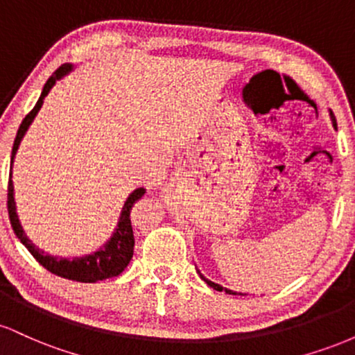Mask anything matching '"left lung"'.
<instances>
[{
  "label": "left lung",
  "mask_w": 355,
  "mask_h": 355,
  "mask_svg": "<svg viewBox=\"0 0 355 355\" xmlns=\"http://www.w3.org/2000/svg\"><path fill=\"white\" fill-rule=\"evenodd\" d=\"M331 116H332V120H334V123H336V116L332 115V112H331ZM198 274H200V272H198ZM200 277H202V280H205L207 284L210 285L211 288H215V291H218V292H222V291H225L227 294H235V292H232V291H229V288H223L222 285H218V284H215V282H211V280H209V279H205V277H203L202 274H200Z\"/></svg>",
  "instance_id": "left-lung-1"
}]
</instances>
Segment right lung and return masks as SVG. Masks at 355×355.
Returning a JSON list of instances; mask_svg holds the SVG:
<instances>
[{
    "instance_id": "right-lung-1",
    "label": "right lung",
    "mask_w": 355,
    "mask_h": 355,
    "mask_svg": "<svg viewBox=\"0 0 355 355\" xmlns=\"http://www.w3.org/2000/svg\"><path fill=\"white\" fill-rule=\"evenodd\" d=\"M71 70V64H61L53 75L48 78L44 83V88L42 92V96L36 101L35 108L24 116V120L19 125L18 133H16L15 144H13V152H11V165H13L16 150H18L19 141L26 133L28 126L31 125V121L35 120L36 113L42 108L44 96L50 93L53 85L56 83V80H60L61 76L67 75ZM145 189H137L132 195L128 197V200L125 202L123 210H121L120 222L113 234V237L108 240V243L103 248H100L95 254L81 257V259H56V257L46 255L43 252H40V248H36L33 243L28 240L26 235L19 225L18 215H16V207H15V197H13V182H11V173H10V182H8V215H10L11 227H13L16 237L21 240L24 247L30 250V254L38 260L40 266H43L48 272L51 274L63 277L68 280H76V282H85V284H93L98 282V280L110 279V277L120 275L125 270V267L128 266L130 260L133 257V247H135V237H133V227L132 220H130V214H132V207L135 205L137 200H140L145 195Z\"/></svg>"
}]
</instances>
